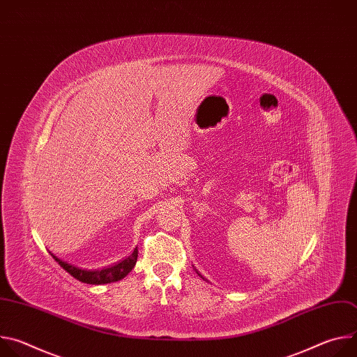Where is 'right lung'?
I'll use <instances>...</instances> for the list:
<instances>
[{
    "mask_svg": "<svg viewBox=\"0 0 357 357\" xmlns=\"http://www.w3.org/2000/svg\"><path fill=\"white\" fill-rule=\"evenodd\" d=\"M54 256V254H52ZM137 257H138V248L135 247L134 251L130 254V256L124 260H121L120 263L103 268V270H97V271H90V270H82L79 267L70 266L62 260H59L58 257L54 256V259L58 261V264L66 270L70 275H73L76 280L86 282V284H109V282H114V281H120L123 280L135 266L137 263Z\"/></svg>",
    "mask_w": 357,
    "mask_h": 357,
    "instance_id": "right-lung-1",
    "label": "right lung"
}]
</instances>
